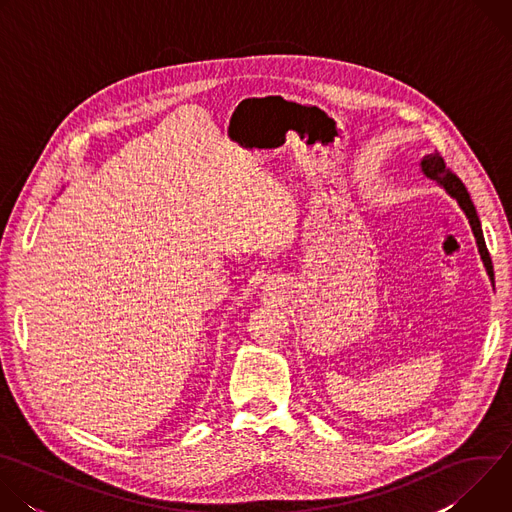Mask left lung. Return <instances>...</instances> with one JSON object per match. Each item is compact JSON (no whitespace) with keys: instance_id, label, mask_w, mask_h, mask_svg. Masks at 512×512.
<instances>
[{"instance_id":"left-lung-1","label":"left lung","mask_w":512,"mask_h":512,"mask_svg":"<svg viewBox=\"0 0 512 512\" xmlns=\"http://www.w3.org/2000/svg\"><path fill=\"white\" fill-rule=\"evenodd\" d=\"M421 172H423L427 178L435 180L452 198L458 200L460 208H462V210L466 212V216H468V223H470L472 233H474V237H476L478 253H480V257H482V263H484V267H486V273H488L490 279H494L492 259H490V253H488L486 243H484V235H482V227H480V218H478V214H476V208H474V204H472V198H470L466 186L462 184V180H460L450 168H446L444 158H442L440 154H437V152L427 154V156L421 160Z\"/></svg>"}]
</instances>
